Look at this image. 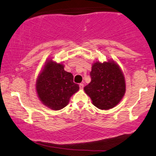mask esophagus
I'll use <instances>...</instances> for the list:
<instances>
[{"mask_svg":"<svg viewBox=\"0 0 156 156\" xmlns=\"http://www.w3.org/2000/svg\"><path fill=\"white\" fill-rule=\"evenodd\" d=\"M79 86H80V89H83V86H84V84L83 83H80L79 84Z\"/></svg>","mask_w":156,"mask_h":156,"instance_id":"esophagus-1","label":"esophagus"}]
</instances>
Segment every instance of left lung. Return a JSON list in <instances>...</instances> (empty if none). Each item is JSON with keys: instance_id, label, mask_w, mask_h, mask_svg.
<instances>
[{"instance_id": "left-lung-1", "label": "left lung", "mask_w": 156, "mask_h": 156, "mask_svg": "<svg viewBox=\"0 0 156 156\" xmlns=\"http://www.w3.org/2000/svg\"><path fill=\"white\" fill-rule=\"evenodd\" d=\"M91 80L84 91L93 105L102 110H108L119 104L126 91L123 73L114 62L93 65L90 73Z\"/></svg>"}]
</instances>
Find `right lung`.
<instances>
[{"mask_svg": "<svg viewBox=\"0 0 156 156\" xmlns=\"http://www.w3.org/2000/svg\"><path fill=\"white\" fill-rule=\"evenodd\" d=\"M79 86L73 82L72 73L64 70V65L49 60L38 76L36 90L45 105L52 110H61L68 104Z\"/></svg>", "mask_w": 156, "mask_h": 156, "instance_id": "obj_1", "label": "right lung"}]
</instances>
